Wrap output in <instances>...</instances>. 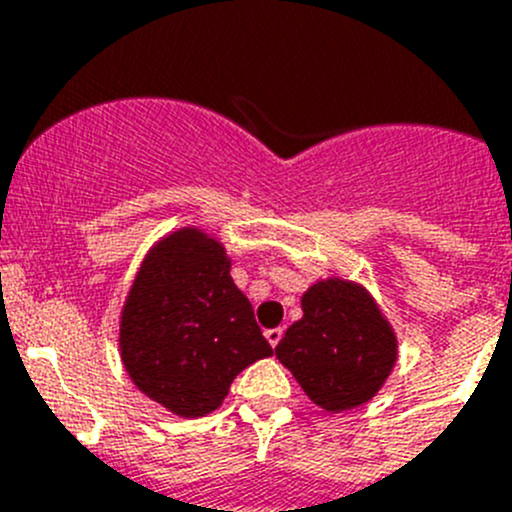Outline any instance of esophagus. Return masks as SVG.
<instances>
[{"mask_svg": "<svg viewBox=\"0 0 512 512\" xmlns=\"http://www.w3.org/2000/svg\"><path fill=\"white\" fill-rule=\"evenodd\" d=\"M265 338L270 341V346H278L280 338H283V328H267Z\"/></svg>", "mask_w": 512, "mask_h": 512, "instance_id": "obj_1", "label": "esophagus"}]
</instances>
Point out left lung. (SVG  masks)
Returning a JSON list of instances; mask_svg holds the SVG:
<instances>
[{
	"instance_id": "8db88e82",
	"label": "left lung",
	"mask_w": 512,
	"mask_h": 512,
	"mask_svg": "<svg viewBox=\"0 0 512 512\" xmlns=\"http://www.w3.org/2000/svg\"><path fill=\"white\" fill-rule=\"evenodd\" d=\"M305 394L328 412L366 404L396 361V338L361 285L326 280L303 295V318L275 348Z\"/></svg>"
}]
</instances>
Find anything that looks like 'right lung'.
I'll return each mask as SVG.
<instances>
[{
    "mask_svg": "<svg viewBox=\"0 0 512 512\" xmlns=\"http://www.w3.org/2000/svg\"><path fill=\"white\" fill-rule=\"evenodd\" d=\"M265 356L270 343L217 240L181 229L148 252L121 318L123 366L143 394L179 417H204Z\"/></svg>",
    "mask_w": 512,
    "mask_h": 512,
    "instance_id": "right-lung-1",
    "label": "right lung"
}]
</instances>
